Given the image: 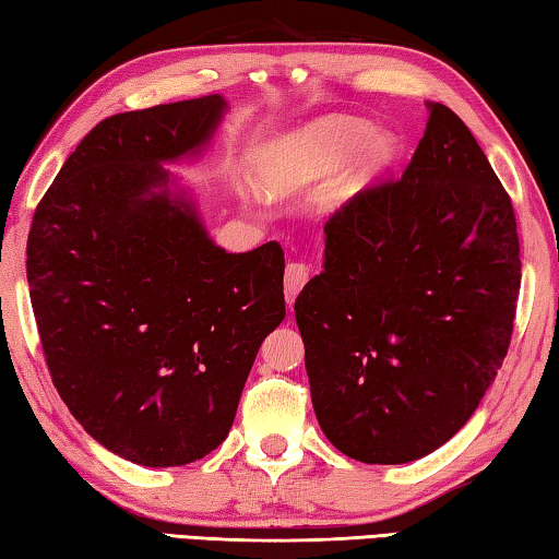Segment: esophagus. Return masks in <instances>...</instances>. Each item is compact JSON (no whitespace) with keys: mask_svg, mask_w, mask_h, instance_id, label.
Wrapping results in <instances>:
<instances>
[{"mask_svg":"<svg viewBox=\"0 0 559 559\" xmlns=\"http://www.w3.org/2000/svg\"><path fill=\"white\" fill-rule=\"evenodd\" d=\"M308 278H310V266H308V263H302V261L288 263L286 278H283V283H286V300H288V306H293V300H296V296L300 293V288L306 286Z\"/></svg>","mask_w":559,"mask_h":559,"instance_id":"1","label":"esophagus"}]
</instances>
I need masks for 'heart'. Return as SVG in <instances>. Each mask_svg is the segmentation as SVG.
<instances>
[{
    "label": "heart",
    "instance_id": "obj_1",
    "mask_svg": "<svg viewBox=\"0 0 559 559\" xmlns=\"http://www.w3.org/2000/svg\"><path fill=\"white\" fill-rule=\"evenodd\" d=\"M370 126L349 118H328L302 128L263 150L259 163V185L271 194L296 192L300 187L340 169L333 192L349 194L380 173L396 155L390 135H370Z\"/></svg>",
    "mask_w": 559,
    "mask_h": 559
}]
</instances>
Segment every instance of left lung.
Masks as SVG:
<instances>
[{"instance_id": "left-lung-1", "label": "left lung", "mask_w": 559, "mask_h": 559, "mask_svg": "<svg viewBox=\"0 0 559 559\" xmlns=\"http://www.w3.org/2000/svg\"><path fill=\"white\" fill-rule=\"evenodd\" d=\"M400 179L325 224V271L296 298L320 429L362 463L447 443L508 355L520 293L510 197L441 103Z\"/></svg>"}]
</instances>
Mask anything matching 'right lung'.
I'll return each mask as SVG.
<instances>
[{
  "mask_svg": "<svg viewBox=\"0 0 559 559\" xmlns=\"http://www.w3.org/2000/svg\"><path fill=\"white\" fill-rule=\"evenodd\" d=\"M226 103L100 120L34 212L26 281L56 392L140 466H185L229 433L259 347L286 318L283 249L226 253L159 163L197 153Z\"/></svg>",
  "mask_w": 559,
  "mask_h": 559,
  "instance_id": "right-lung-1",
  "label": "right lung"
}]
</instances>
